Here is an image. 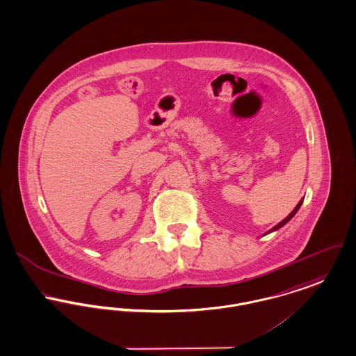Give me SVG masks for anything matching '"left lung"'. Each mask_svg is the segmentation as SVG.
Listing matches in <instances>:
<instances>
[{"mask_svg": "<svg viewBox=\"0 0 356 356\" xmlns=\"http://www.w3.org/2000/svg\"><path fill=\"white\" fill-rule=\"evenodd\" d=\"M302 202H304V199H301V200L298 202V204L294 207V209H293L292 212H291V213H289V215H288V216H286L284 220H281L278 225H275L273 229H270V230L268 231V232H265L264 235H266V234H270V232H273V231L278 230V229H281L282 226H285V225H286V223H288V222L292 219L293 216L296 215V212L300 209L301 204H302Z\"/></svg>", "mask_w": 356, "mask_h": 356, "instance_id": "obj_1", "label": "left lung"}]
</instances>
